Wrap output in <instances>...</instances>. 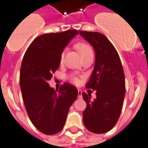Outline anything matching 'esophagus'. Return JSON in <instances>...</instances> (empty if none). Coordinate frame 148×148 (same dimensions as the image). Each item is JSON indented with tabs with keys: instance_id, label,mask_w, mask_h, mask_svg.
Segmentation results:
<instances>
[{
	"instance_id": "34e87169",
	"label": "esophagus",
	"mask_w": 148,
	"mask_h": 148,
	"mask_svg": "<svg viewBox=\"0 0 148 148\" xmlns=\"http://www.w3.org/2000/svg\"><path fill=\"white\" fill-rule=\"evenodd\" d=\"M82 91L80 90H78V98L79 99H81V98H82Z\"/></svg>"
}]
</instances>
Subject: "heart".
Masks as SVG:
<instances>
[{
	"instance_id": "heart-1",
	"label": "heart",
	"mask_w": 148,
	"mask_h": 148,
	"mask_svg": "<svg viewBox=\"0 0 148 148\" xmlns=\"http://www.w3.org/2000/svg\"><path fill=\"white\" fill-rule=\"evenodd\" d=\"M77 49L79 50V51L81 54V56L82 57H85V56H86L87 55H89V54L92 53V49L90 48V45H88L86 44H84V43H81V44H79L77 45ZM64 56H65V50L62 51V52L61 53V56H60V62H62L64 60ZM69 79L72 81L74 83H78L79 82V79H78L76 76L73 75H71L69 76Z\"/></svg>"
}]
</instances>
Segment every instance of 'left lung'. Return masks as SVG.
I'll return each mask as SVG.
<instances>
[{"instance_id":"left-lung-1","label":"left lung","mask_w":148,"mask_h":148,"mask_svg":"<svg viewBox=\"0 0 148 148\" xmlns=\"http://www.w3.org/2000/svg\"><path fill=\"white\" fill-rule=\"evenodd\" d=\"M92 46L96 58L86 88L97 90V98L82 92L86 108L82 113L85 127L90 132L104 134L116 125L125 96V76L118 53L111 42L99 32L79 31Z\"/></svg>"}]
</instances>
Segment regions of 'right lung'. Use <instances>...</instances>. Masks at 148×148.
Listing matches in <instances>:
<instances>
[{"label": "right lung", "mask_w": 148, "mask_h": 148, "mask_svg": "<svg viewBox=\"0 0 148 148\" xmlns=\"http://www.w3.org/2000/svg\"><path fill=\"white\" fill-rule=\"evenodd\" d=\"M78 34V31L71 29L40 35L23 58L20 71L23 101L31 121L45 134L61 131L69 108L78 97L77 89L69 83L56 90L48 83L59 67L61 53Z\"/></svg>", "instance_id": "right-lung-1"}]
</instances>
